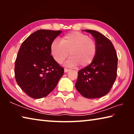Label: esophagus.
Listing matches in <instances>:
<instances>
[{"instance_id":"1","label":"esophagus","mask_w":134,"mask_h":134,"mask_svg":"<svg viewBox=\"0 0 134 134\" xmlns=\"http://www.w3.org/2000/svg\"><path fill=\"white\" fill-rule=\"evenodd\" d=\"M70 71V69H64V72H67Z\"/></svg>"}]
</instances>
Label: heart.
<instances>
[{"label": "heart", "mask_w": 134, "mask_h": 134, "mask_svg": "<svg viewBox=\"0 0 134 134\" xmlns=\"http://www.w3.org/2000/svg\"><path fill=\"white\" fill-rule=\"evenodd\" d=\"M97 51L95 41L78 32L67 34L61 38L60 42L54 40L50 45L51 55L58 64H62L69 53L71 58L65 63L69 67L87 66L94 60Z\"/></svg>", "instance_id": "heart-1"}]
</instances>
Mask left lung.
<instances>
[{
  "label": "left lung",
  "instance_id": "8db88e82",
  "mask_svg": "<svg viewBox=\"0 0 134 134\" xmlns=\"http://www.w3.org/2000/svg\"><path fill=\"white\" fill-rule=\"evenodd\" d=\"M83 31L93 37L97 51L91 64L79 71L75 87L86 98H99L108 93L116 80L117 54L112 43L105 35L94 30Z\"/></svg>",
  "mask_w": 134,
  "mask_h": 134
}]
</instances>
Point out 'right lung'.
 Instances as JSON below:
<instances>
[{
  "label": "right lung",
  "mask_w": 134,
  "mask_h": 134,
  "mask_svg": "<svg viewBox=\"0 0 134 134\" xmlns=\"http://www.w3.org/2000/svg\"><path fill=\"white\" fill-rule=\"evenodd\" d=\"M62 31L40 29L22 42L15 64L16 81L29 96H47L57 85L64 69L51 55L50 45Z\"/></svg>",
  "instance_id": "right-lung-1"
}]
</instances>
